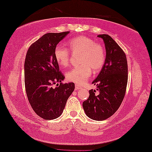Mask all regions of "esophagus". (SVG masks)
<instances>
[{
  "instance_id": "obj_1",
  "label": "esophagus",
  "mask_w": 152,
  "mask_h": 152,
  "mask_svg": "<svg viewBox=\"0 0 152 152\" xmlns=\"http://www.w3.org/2000/svg\"><path fill=\"white\" fill-rule=\"evenodd\" d=\"M75 90H76V91H77V90H79V89L81 88V86H79V85H77V84L75 85Z\"/></svg>"
}]
</instances>
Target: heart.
Returning <instances> with one entry per match:
<instances>
[{"label":"heart","instance_id":"obj_1","mask_svg":"<svg viewBox=\"0 0 152 152\" xmlns=\"http://www.w3.org/2000/svg\"><path fill=\"white\" fill-rule=\"evenodd\" d=\"M68 46L73 53H81L79 58V66L74 67L66 73L67 79L81 85L87 80L92 74L100 71L105 62V51L102 46L95 41L85 36H79L70 39ZM55 60L59 66L66 67L69 64V50L62 46L57 45L54 48Z\"/></svg>","mask_w":152,"mask_h":152}]
</instances>
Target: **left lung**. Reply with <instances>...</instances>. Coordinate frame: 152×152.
Listing matches in <instances>:
<instances>
[{"label":"left lung","instance_id":"8db88e82","mask_svg":"<svg viewBox=\"0 0 152 152\" xmlns=\"http://www.w3.org/2000/svg\"><path fill=\"white\" fill-rule=\"evenodd\" d=\"M103 39L106 56L105 62L92 83L97 86L96 90L89 91V97L83 102L86 115L96 121L109 118L119 109L125 97L128 80V66L125 52L117 42L106 35H98Z\"/></svg>","mask_w":152,"mask_h":152}]
</instances>
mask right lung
Returning a JSON list of instances; mask_svg holds the SVG:
<instances>
[{
    "label": "right lung",
    "instance_id": "right-lung-1",
    "mask_svg": "<svg viewBox=\"0 0 152 152\" xmlns=\"http://www.w3.org/2000/svg\"><path fill=\"white\" fill-rule=\"evenodd\" d=\"M69 33L45 34L30 46L25 60L27 98L33 111L46 120L56 119L61 115L67 99L75 89L73 83H61L65 77L54 56L55 47ZM58 82L60 86L52 87Z\"/></svg>",
    "mask_w": 152,
    "mask_h": 152
}]
</instances>
